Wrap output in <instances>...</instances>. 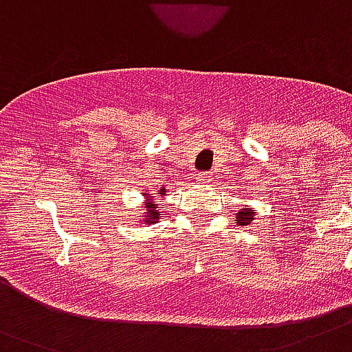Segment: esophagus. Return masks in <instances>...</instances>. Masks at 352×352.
Instances as JSON below:
<instances>
[{
  "instance_id": "1",
  "label": "esophagus",
  "mask_w": 352,
  "mask_h": 352,
  "mask_svg": "<svg viewBox=\"0 0 352 352\" xmlns=\"http://www.w3.org/2000/svg\"><path fill=\"white\" fill-rule=\"evenodd\" d=\"M196 182H198L200 185H209V184H213L214 179L209 173H200L198 176H196Z\"/></svg>"
}]
</instances>
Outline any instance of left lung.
I'll return each mask as SVG.
<instances>
[{
    "label": "left lung",
    "instance_id": "1",
    "mask_svg": "<svg viewBox=\"0 0 352 352\" xmlns=\"http://www.w3.org/2000/svg\"><path fill=\"white\" fill-rule=\"evenodd\" d=\"M253 217H255V211H253L252 207H244L242 211H239V213H236L235 224L248 226L253 220Z\"/></svg>",
    "mask_w": 352,
    "mask_h": 352
}]
</instances>
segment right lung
<instances>
[{
	"label": "right lung",
	"mask_w": 352,
	"mask_h": 352,
	"mask_svg": "<svg viewBox=\"0 0 352 352\" xmlns=\"http://www.w3.org/2000/svg\"><path fill=\"white\" fill-rule=\"evenodd\" d=\"M156 195L163 196L165 195V189H163V187H160ZM143 196H145V206H143L145 207V209H143L145 219H143V222H145V224H151V222L154 224V222H157V219H160V209H157L156 204L152 201V198H154V196L146 195V192H143Z\"/></svg>",
	"instance_id": "obj_1"
}]
</instances>
